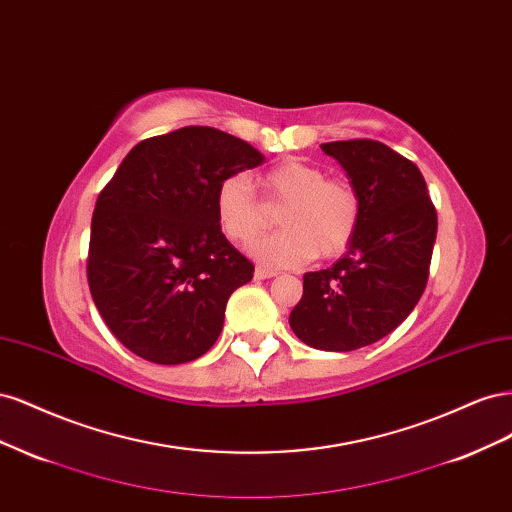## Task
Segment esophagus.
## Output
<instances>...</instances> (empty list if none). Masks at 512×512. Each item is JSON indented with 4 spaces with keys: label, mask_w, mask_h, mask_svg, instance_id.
Listing matches in <instances>:
<instances>
[{
    "label": "esophagus",
    "mask_w": 512,
    "mask_h": 512,
    "mask_svg": "<svg viewBox=\"0 0 512 512\" xmlns=\"http://www.w3.org/2000/svg\"><path fill=\"white\" fill-rule=\"evenodd\" d=\"M275 275H277V271L265 269V267H256V271H254L256 280H269V277H275Z\"/></svg>",
    "instance_id": "obj_1"
}]
</instances>
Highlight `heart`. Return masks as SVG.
Masks as SVG:
<instances>
[{"label": "heart", "instance_id": "obj_1", "mask_svg": "<svg viewBox=\"0 0 512 512\" xmlns=\"http://www.w3.org/2000/svg\"><path fill=\"white\" fill-rule=\"evenodd\" d=\"M265 205L250 179L228 175L215 190V213L224 235L237 245H252L269 228V213L277 211L282 230L254 247V256L269 267H297L314 256L344 254L361 224L363 203L348 179L327 177L324 168L301 160H286L260 175Z\"/></svg>", "mask_w": 512, "mask_h": 512}]
</instances>
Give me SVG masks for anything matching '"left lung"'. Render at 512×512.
Wrapping results in <instances>:
<instances>
[{
	"label": "left lung",
	"mask_w": 512,
	"mask_h": 512,
	"mask_svg": "<svg viewBox=\"0 0 512 512\" xmlns=\"http://www.w3.org/2000/svg\"><path fill=\"white\" fill-rule=\"evenodd\" d=\"M361 194L356 237L333 267L303 275L290 312L301 342L350 352L378 342L404 322L425 292L438 213L421 170L371 138L324 143Z\"/></svg>",
	"instance_id": "left-lung-1"
}]
</instances>
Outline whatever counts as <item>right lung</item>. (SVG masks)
I'll list each match as a JSON object with an SVG mask.
<instances>
[{
    "label": "right lung",
    "instance_id": "1",
    "mask_svg": "<svg viewBox=\"0 0 512 512\" xmlns=\"http://www.w3.org/2000/svg\"><path fill=\"white\" fill-rule=\"evenodd\" d=\"M262 162L237 136L188 126L138 143L91 218L87 282L102 320L130 352L160 365L203 356L230 294L254 265L222 235L215 190Z\"/></svg>",
    "mask_w": 512,
    "mask_h": 512
}]
</instances>
